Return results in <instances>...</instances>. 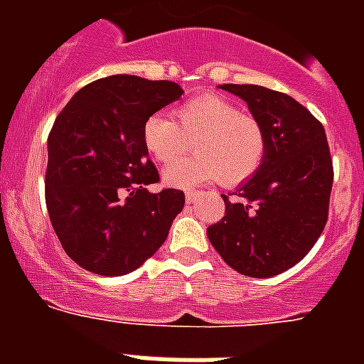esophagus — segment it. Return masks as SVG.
Returning <instances> with one entry per match:
<instances>
[{
    "label": "esophagus",
    "instance_id": "1",
    "mask_svg": "<svg viewBox=\"0 0 364 364\" xmlns=\"http://www.w3.org/2000/svg\"><path fill=\"white\" fill-rule=\"evenodd\" d=\"M198 191H187V194H185V198H187V202L191 204V202H194L196 200V196H198Z\"/></svg>",
    "mask_w": 364,
    "mask_h": 364
}]
</instances>
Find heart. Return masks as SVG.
Masks as SVG:
<instances>
[{
    "instance_id": "heart-1",
    "label": "heart",
    "mask_w": 364,
    "mask_h": 364,
    "mask_svg": "<svg viewBox=\"0 0 364 364\" xmlns=\"http://www.w3.org/2000/svg\"><path fill=\"white\" fill-rule=\"evenodd\" d=\"M173 118L154 113L143 122V147L159 164L170 168L193 147L196 154L166 173V183L191 187L196 183L242 185L260 170L268 137L257 117L240 111L230 100L205 94L181 104Z\"/></svg>"
}]
</instances>
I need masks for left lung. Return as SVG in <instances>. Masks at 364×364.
Wrapping results in <instances>:
<instances>
[{"instance_id": "1", "label": "left lung", "mask_w": 364, "mask_h": 364, "mask_svg": "<svg viewBox=\"0 0 364 364\" xmlns=\"http://www.w3.org/2000/svg\"><path fill=\"white\" fill-rule=\"evenodd\" d=\"M245 100L266 130L260 170L232 194L208 238L232 270L272 277L310 253L328 219L333 159L325 128L291 96L257 85H221Z\"/></svg>"}]
</instances>
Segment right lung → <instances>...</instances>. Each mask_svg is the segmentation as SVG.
I'll use <instances>...</instances> for the list:
<instances>
[{"instance_id":"right-lung-1","label":"right lung","mask_w":364,"mask_h":364,"mask_svg":"<svg viewBox=\"0 0 364 364\" xmlns=\"http://www.w3.org/2000/svg\"><path fill=\"white\" fill-rule=\"evenodd\" d=\"M181 94L177 82L111 75L81 88L56 117L45 200L62 247L85 270L124 276L168 238L185 193H149L160 176L141 128Z\"/></svg>"}]
</instances>
